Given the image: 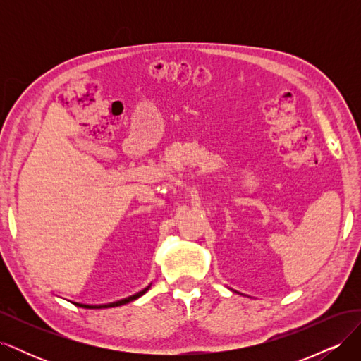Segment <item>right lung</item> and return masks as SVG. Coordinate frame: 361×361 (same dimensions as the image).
<instances>
[{
	"label": "right lung",
	"mask_w": 361,
	"mask_h": 361,
	"mask_svg": "<svg viewBox=\"0 0 361 361\" xmlns=\"http://www.w3.org/2000/svg\"><path fill=\"white\" fill-rule=\"evenodd\" d=\"M149 288H150V286H147L146 289H143L141 292L133 295V297H128V298H125V300H120V301L110 302V304H101V305H89V304H81V302H73V304H75V305H80V307H82V309H108V307H117V305H123V304H128L129 301L137 300L138 297H141V295L146 293Z\"/></svg>",
	"instance_id": "1"
}]
</instances>
